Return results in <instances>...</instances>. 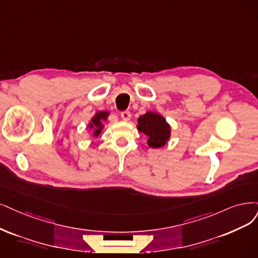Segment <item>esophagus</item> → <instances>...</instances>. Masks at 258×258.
Wrapping results in <instances>:
<instances>
[{"mask_svg":"<svg viewBox=\"0 0 258 258\" xmlns=\"http://www.w3.org/2000/svg\"><path fill=\"white\" fill-rule=\"evenodd\" d=\"M121 118H122V120H124V121H128L130 119H131V112L130 111H122L121 112Z\"/></svg>","mask_w":258,"mask_h":258,"instance_id":"34e87169","label":"esophagus"}]
</instances>
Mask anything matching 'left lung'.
Segmentation results:
<instances>
[{"label":"left lung","mask_w":258,"mask_h":258,"mask_svg":"<svg viewBox=\"0 0 258 258\" xmlns=\"http://www.w3.org/2000/svg\"><path fill=\"white\" fill-rule=\"evenodd\" d=\"M137 130L148 137V146L152 149L163 148L171 137V126L159 112L148 110L137 119Z\"/></svg>","instance_id":"obj_1"}]
</instances>
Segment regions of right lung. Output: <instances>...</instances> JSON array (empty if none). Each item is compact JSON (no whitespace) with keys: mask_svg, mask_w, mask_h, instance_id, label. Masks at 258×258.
<instances>
[{"mask_svg":"<svg viewBox=\"0 0 258 258\" xmlns=\"http://www.w3.org/2000/svg\"><path fill=\"white\" fill-rule=\"evenodd\" d=\"M109 114L110 112L107 110H99L91 117L87 126L89 131H91L92 137H98L101 134L103 128L105 127L104 123L107 122Z\"/></svg>","mask_w":258,"mask_h":258,"instance_id":"add662e5","label":"right lung"}]
</instances>
